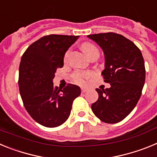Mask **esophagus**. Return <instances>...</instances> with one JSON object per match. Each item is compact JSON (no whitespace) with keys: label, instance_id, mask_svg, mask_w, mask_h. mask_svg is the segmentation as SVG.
I'll list each match as a JSON object with an SVG mask.
<instances>
[{"label":"esophagus","instance_id":"esophagus-1","mask_svg":"<svg viewBox=\"0 0 157 157\" xmlns=\"http://www.w3.org/2000/svg\"><path fill=\"white\" fill-rule=\"evenodd\" d=\"M87 90H88V89H87V88H85V87H82V88L81 89L82 93H86V92Z\"/></svg>","mask_w":157,"mask_h":157}]
</instances>
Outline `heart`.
I'll use <instances>...</instances> for the list:
<instances>
[{"instance_id":"heart-1","label":"heart","mask_w":157,"mask_h":157,"mask_svg":"<svg viewBox=\"0 0 157 157\" xmlns=\"http://www.w3.org/2000/svg\"><path fill=\"white\" fill-rule=\"evenodd\" d=\"M82 49L83 50V52L86 54V56H88L89 58H90L94 54L99 53L98 48H97L95 45H93V44H91V43L90 42L83 43L82 45ZM69 52H70V51L67 50L66 52V53H65L64 55L65 60H66V59H67V57H68ZM92 75H93L91 72L77 71L75 72V74H73V75H72V80H73L75 83H77V84H80V85H82V84H84V83H85L86 80L92 77Z\"/></svg>"}]
</instances>
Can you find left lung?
<instances>
[{
    "instance_id": "8db88e82",
    "label": "left lung",
    "mask_w": 157,
    "mask_h": 157,
    "mask_svg": "<svg viewBox=\"0 0 157 157\" xmlns=\"http://www.w3.org/2000/svg\"><path fill=\"white\" fill-rule=\"evenodd\" d=\"M87 37L95 41L105 54L102 71L107 89H96L98 100L91 106L101 121L116 123L125 119L139 101L145 79L143 56L134 43L121 34L102 33Z\"/></svg>"
}]
</instances>
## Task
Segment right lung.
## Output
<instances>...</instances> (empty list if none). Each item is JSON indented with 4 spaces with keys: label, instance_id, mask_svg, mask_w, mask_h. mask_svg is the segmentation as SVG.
Instances as JSON below:
<instances>
[{
    "label": "right lung",
    "instance_id": "right-lung-1",
    "mask_svg": "<svg viewBox=\"0 0 157 157\" xmlns=\"http://www.w3.org/2000/svg\"><path fill=\"white\" fill-rule=\"evenodd\" d=\"M78 36L50 34L27 48L19 69V88L25 109L37 123L46 127L63 124L70 116L72 103L81 94L80 87L68 84L54 86L56 69L63 66L65 52Z\"/></svg>",
    "mask_w": 157,
    "mask_h": 157
}]
</instances>
